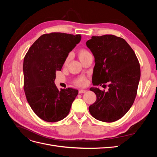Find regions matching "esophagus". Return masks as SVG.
I'll use <instances>...</instances> for the list:
<instances>
[{"mask_svg": "<svg viewBox=\"0 0 157 157\" xmlns=\"http://www.w3.org/2000/svg\"><path fill=\"white\" fill-rule=\"evenodd\" d=\"M86 92V90H82V89H81V90H79L78 93H79V94H82V93H84V92Z\"/></svg>", "mask_w": 157, "mask_h": 157, "instance_id": "34e87169", "label": "esophagus"}]
</instances>
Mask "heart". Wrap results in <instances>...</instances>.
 I'll return each mask as SVG.
<instances>
[{"label":"heart","mask_w":157,"mask_h":157,"mask_svg":"<svg viewBox=\"0 0 157 157\" xmlns=\"http://www.w3.org/2000/svg\"><path fill=\"white\" fill-rule=\"evenodd\" d=\"M91 54H90V52L85 48H81L78 51V57L81 62L86 58H88V57ZM70 59H71V55L69 54L67 57H66V58L64 61V65L65 66H67L68 65ZM86 78H85L84 77H80V78H78L77 80H76V81L75 82V84L77 85V86H83L85 84H86Z\"/></svg>","instance_id":"obj_1"}]
</instances>
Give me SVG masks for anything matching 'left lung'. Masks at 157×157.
I'll list each match as a JSON object with an SVG mask.
<instances>
[{
  "label": "left lung",
  "mask_w": 157,
  "mask_h": 157,
  "mask_svg": "<svg viewBox=\"0 0 157 157\" xmlns=\"http://www.w3.org/2000/svg\"><path fill=\"white\" fill-rule=\"evenodd\" d=\"M95 58L92 76L94 85L106 86L107 91L90 90L96 101L89 107L96 119L105 122L119 120L134 102L140 79L139 61L135 52L122 38L113 35L92 36L86 42Z\"/></svg>",
  "instance_id": "obj_1"
}]
</instances>
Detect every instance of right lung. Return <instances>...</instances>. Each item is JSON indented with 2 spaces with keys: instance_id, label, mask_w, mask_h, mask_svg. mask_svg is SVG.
I'll return each mask as SVG.
<instances>
[{
  "instance_id": "obj_1",
  "label": "right lung",
  "mask_w": 157,
  "mask_h": 157,
  "mask_svg": "<svg viewBox=\"0 0 157 157\" xmlns=\"http://www.w3.org/2000/svg\"><path fill=\"white\" fill-rule=\"evenodd\" d=\"M81 40L80 35L51 33L41 35L30 47L23 59V89L32 110L42 120L55 122L67 116L78 91L58 90L56 72Z\"/></svg>"
}]
</instances>
